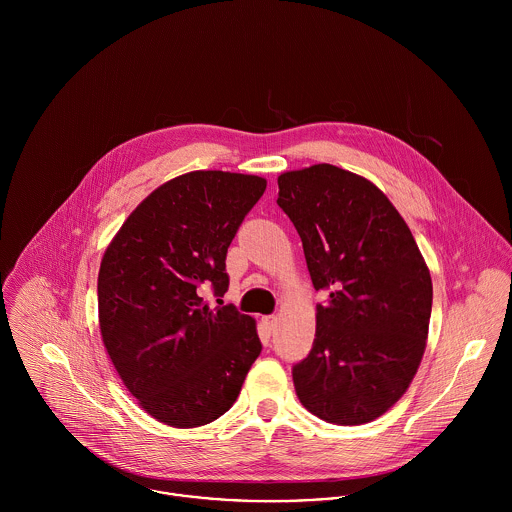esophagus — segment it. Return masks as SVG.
I'll return each mask as SVG.
<instances>
[{
  "mask_svg": "<svg viewBox=\"0 0 512 512\" xmlns=\"http://www.w3.org/2000/svg\"><path fill=\"white\" fill-rule=\"evenodd\" d=\"M262 323L268 329V333H272L276 329V325H278V317L276 315H266V317H262Z\"/></svg>",
  "mask_w": 512,
  "mask_h": 512,
  "instance_id": "34e87169",
  "label": "esophagus"
}]
</instances>
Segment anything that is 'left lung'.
Masks as SVG:
<instances>
[{"mask_svg":"<svg viewBox=\"0 0 512 512\" xmlns=\"http://www.w3.org/2000/svg\"><path fill=\"white\" fill-rule=\"evenodd\" d=\"M317 292L313 347L293 366L299 402L339 426L376 420L408 390L426 351L432 278L400 213L365 177L317 163L278 177Z\"/></svg>","mask_w":512,"mask_h":512,"instance_id":"1","label":"left lung"}]
</instances>
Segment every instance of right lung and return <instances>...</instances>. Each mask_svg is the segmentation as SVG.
<instances>
[{
	"label": "right lung",
	"instance_id": "obj_1",
	"mask_svg": "<svg viewBox=\"0 0 512 512\" xmlns=\"http://www.w3.org/2000/svg\"><path fill=\"white\" fill-rule=\"evenodd\" d=\"M266 179L230 171L179 175L132 211L98 272V323L118 376L171 428L215 422L236 402L262 351L256 321L201 292L228 290V246Z\"/></svg>",
	"mask_w": 512,
	"mask_h": 512
}]
</instances>
